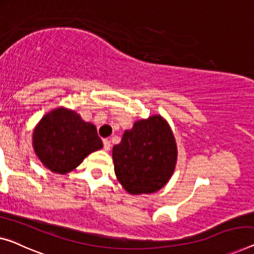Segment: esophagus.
<instances>
[{"label": "esophagus", "instance_id": "1", "mask_svg": "<svg viewBox=\"0 0 254 254\" xmlns=\"http://www.w3.org/2000/svg\"><path fill=\"white\" fill-rule=\"evenodd\" d=\"M103 142H104V148H105V150H109V149H111L112 143H111V141H109L108 139H104Z\"/></svg>", "mask_w": 254, "mask_h": 254}]
</instances>
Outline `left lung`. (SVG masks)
<instances>
[{"label":"left lung","mask_w":254,"mask_h":254,"mask_svg":"<svg viewBox=\"0 0 254 254\" xmlns=\"http://www.w3.org/2000/svg\"><path fill=\"white\" fill-rule=\"evenodd\" d=\"M115 175L133 195L157 191L176 168L177 145L171 128L161 116L138 121L113 147Z\"/></svg>","instance_id":"left-lung-1"}]
</instances>
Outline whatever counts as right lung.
<instances>
[{
  "mask_svg": "<svg viewBox=\"0 0 254 254\" xmlns=\"http://www.w3.org/2000/svg\"><path fill=\"white\" fill-rule=\"evenodd\" d=\"M34 150L52 172L65 175L82 163L90 153L103 147L93 124L67 109L45 115L33 135Z\"/></svg>",
  "mask_w": 254,
  "mask_h": 254,
  "instance_id": "obj_1",
  "label": "right lung"
}]
</instances>
